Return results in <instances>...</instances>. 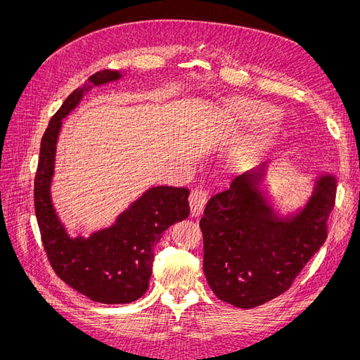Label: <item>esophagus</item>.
<instances>
[{"label": "esophagus", "mask_w": 360, "mask_h": 360, "mask_svg": "<svg viewBox=\"0 0 360 360\" xmlns=\"http://www.w3.org/2000/svg\"><path fill=\"white\" fill-rule=\"evenodd\" d=\"M207 189L202 186H195L189 193V205L192 216H200L204 210V205L207 202Z\"/></svg>", "instance_id": "1"}]
</instances>
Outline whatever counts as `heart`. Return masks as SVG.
<instances>
[{
    "label": "heart",
    "instance_id": "heart-1",
    "mask_svg": "<svg viewBox=\"0 0 360 360\" xmlns=\"http://www.w3.org/2000/svg\"><path fill=\"white\" fill-rule=\"evenodd\" d=\"M243 111H245L246 114H249V115H254V114H255L252 108H249V106H243Z\"/></svg>",
    "mask_w": 360,
    "mask_h": 360
}]
</instances>
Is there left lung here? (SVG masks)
I'll use <instances>...</instances> for the list:
<instances>
[{
	"instance_id": "obj_1",
	"label": "left lung",
	"mask_w": 360,
	"mask_h": 360,
	"mask_svg": "<svg viewBox=\"0 0 360 360\" xmlns=\"http://www.w3.org/2000/svg\"><path fill=\"white\" fill-rule=\"evenodd\" d=\"M266 167L236 177L213 195L200 221L204 275L217 299L255 308L287 291L328 238L336 179L321 176L304 209L282 221L258 184Z\"/></svg>"
}]
</instances>
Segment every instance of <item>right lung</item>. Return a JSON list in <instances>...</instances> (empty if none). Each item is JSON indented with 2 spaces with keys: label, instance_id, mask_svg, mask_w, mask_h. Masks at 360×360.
<instances>
[{
  "label": "right lung",
  "instance_id": "obj_1",
  "mask_svg": "<svg viewBox=\"0 0 360 360\" xmlns=\"http://www.w3.org/2000/svg\"><path fill=\"white\" fill-rule=\"evenodd\" d=\"M122 73L102 70L90 76L94 85L118 79ZM85 86L68 96L41 136L34 177V212L41 243L57 276L73 290L101 303H130L148 288L153 249L163 231L189 216L186 188L148 189L115 224L89 238H70L51 202L56 144L66 117L79 103Z\"/></svg>",
  "mask_w": 360,
  "mask_h": 360
}]
</instances>
